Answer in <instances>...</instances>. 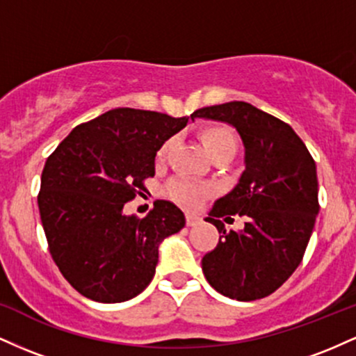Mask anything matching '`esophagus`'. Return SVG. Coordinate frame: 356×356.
Masks as SVG:
<instances>
[{
    "mask_svg": "<svg viewBox=\"0 0 356 356\" xmlns=\"http://www.w3.org/2000/svg\"><path fill=\"white\" fill-rule=\"evenodd\" d=\"M186 222L189 227H194V226H197V224H201V218H197V216H194V214H187Z\"/></svg>",
    "mask_w": 356,
    "mask_h": 356,
    "instance_id": "obj_1",
    "label": "esophagus"
}]
</instances>
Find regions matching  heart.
I'll return each instance as SVG.
<instances>
[{
    "instance_id": "b5f03b06",
    "label": "heart",
    "mask_w": 356,
    "mask_h": 356,
    "mask_svg": "<svg viewBox=\"0 0 356 356\" xmlns=\"http://www.w3.org/2000/svg\"><path fill=\"white\" fill-rule=\"evenodd\" d=\"M201 137L211 157H218V155H232L234 157L238 142H236V136L231 129L224 125L207 127L202 130ZM169 147L170 140L161 145V149L157 150V161H164L167 152H169ZM164 192L170 201L179 204V206L186 207V209H197L204 202V199L211 195L212 187L207 184L192 181L189 177H175L167 184Z\"/></svg>"
}]
</instances>
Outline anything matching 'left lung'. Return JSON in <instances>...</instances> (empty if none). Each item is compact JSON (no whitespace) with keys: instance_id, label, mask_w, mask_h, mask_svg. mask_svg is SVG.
<instances>
[{"instance_id":"1","label":"left lung","mask_w":356,"mask_h":356,"mask_svg":"<svg viewBox=\"0 0 356 356\" xmlns=\"http://www.w3.org/2000/svg\"><path fill=\"white\" fill-rule=\"evenodd\" d=\"M197 117L234 127L246 165L234 189L206 218L220 236L202 257L204 276L231 300H261L303 259L320 211L316 164L291 127L246 102L199 108L191 118ZM236 213L247 219L245 229L226 233L220 219Z\"/></svg>"}]
</instances>
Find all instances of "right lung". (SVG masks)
<instances>
[{
    "label": "right lung",
    "mask_w": 356,
    "mask_h": 356,
    "mask_svg": "<svg viewBox=\"0 0 356 356\" xmlns=\"http://www.w3.org/2000/svg\"><path fill=\"white\" fill-rule=\"evenodd\" d=\"M187 122L189 117L113 108L75 127L47 159L40 218L53 261L80 295L122 303L152 281L159 244L186 226L184 212L155 201L138 219L125 216L124 206L145 191L157 150Z\"/></svg>",
    "instance_id": "add662e5"
}]
</instances>
